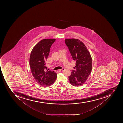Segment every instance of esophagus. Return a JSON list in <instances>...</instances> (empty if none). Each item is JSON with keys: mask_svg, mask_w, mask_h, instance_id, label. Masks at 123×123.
I'll use <instances>...</instances> for the list:
<instances>
[{"mask_svg": "<svg viewBox=\"0 0 123 123\" xmlns=\"http://www.w3.org/2000/svg\"><path fill=\"white\" fill-rule=\"evenodd\" d=\"M64 70H65V68H63L62 69L58 70V71H59V72H63Z\"/></svg>", "mask_w": 123, "mask_h": 123, "instance_id": "esophagus-1", "label": "esophagus"}]
</instances>
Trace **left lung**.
<instances>
[{"mask_svg": "<svg viewBox=\"0 0 123 123\" xmlns=\"http://www.w3.org/2000/svg\"><path fill=\"white\" fill-rule=\"evenodd\" d=\"M73 59L76 62L74 70L68 77L71 84L81 86L88 78L92 70V59L84 44L78 39H65Z\"/></svg>", "mask_w": 123, "mask_h": 123, "instance_id": "1", "label": "left lung"}]
</instances>
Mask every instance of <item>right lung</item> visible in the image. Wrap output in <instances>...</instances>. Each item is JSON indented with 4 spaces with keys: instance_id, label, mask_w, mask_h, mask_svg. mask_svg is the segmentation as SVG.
<instances>
[{
    "instance_id": "obj_1",
    "label": "right lung",
    "mask_w": 123,
    "mask_h": 123,
    "mask_svg": "<svg viewBox=\"0 0 123 123\" xmlns=\"http://www.w3.org/2000/svg\"><path fill=\"white\" fill-rule=\"evenodd\" d=\"M55 40L54 38L41 40L35 46L30 54L29 64L31 72L36 82L42 86L51 85L57 78V74L54 71H46L45 63L51 47Z\"/></svg>"
}]
</instances>
